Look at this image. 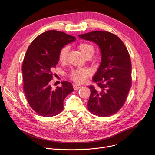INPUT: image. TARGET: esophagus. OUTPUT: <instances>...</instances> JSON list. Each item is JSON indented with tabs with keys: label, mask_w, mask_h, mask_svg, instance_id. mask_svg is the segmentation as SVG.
I'll return each instance as SVG.
<instances>
[{
	"label": "esophagus",
	"mask_w": 155,
	"mask_h": 155,
	"mask_svg": "<svg viewBox=\"0 0 155 155\" xmlns=\"http://www.w3.org/2000/svg\"><path fill=\"white\" fill-rule=\"evenodd\" d=\"M81 87V86L80 85V84H74V86H73V87H74V89L75 90H77L80 89V88Z\"/></svg>",
	"instance_id": "obj_1"
}]
</instances>
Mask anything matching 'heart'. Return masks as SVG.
Wrapping results in <instances>:
<instances>
[{"mask_svg": "<svg viewBox=\"0 0 155 155\" xmlns=\"http://www.w3.org/2000/svg\"><path fill=\"white\" fill-rule=\"evenodd\" d=\"M78 48L81 53L86 58H91L95 51L94 47L89 43H81L78 45ZM69 48L68 47H63L59 53V61L64 62L67 59L68 54L69 53ZM90 75V71L86 69H78L72 70L69 74V77L77 83H83L86 78Z\"/></svg>", "mask_w": 155, "mask_h": 155, "instance_id": "heart-1", "label": "heart"}]
</instances>
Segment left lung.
Returning a JSON list of instances; mask_svg holds the SVG:
<instances>
[{
  "instance_id": "1",
  "label": "left lung",
  "mask_w": 155,
  "mask_h": 155,
  "mask_svg": "<svg viewBox=\"0 0 155 155\" xmlns=\"http://www.w3.org/2000/svg\"><path fill=\"white\" fill-rule=\"evenodd\" d=\"M99 46L101 62L93 78L98 88L90 86L87 108L94 115L105 117L117 113L123 105L131 86V62L127 50L116 35L96 31L78 35Z\"/></svg>"
}]
</instances>
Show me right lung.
Listing matches in <instances>:
<instances>
[{
  "label": "right lung",
  "instance_id": "obj_1",
  "mask_svg": "<svg viewBox=\"0 0 155 155\" xmlns=\"http://www.w3.org/2000/svg\"><path fill=\"white\" fill-rule=\"evenodd\" d=\"M75 40L72 35L51 30L37 37L28 48L22 67L23 90L31 107L41 116L60 114L65 97L74 91L70 82L64 81L62 86L53 90L50 81L61 49Z\"/></svg>",
  "mask_w": 155,
  "mask_h": 155
}]
</instances>
